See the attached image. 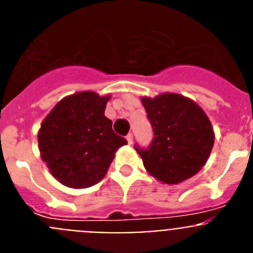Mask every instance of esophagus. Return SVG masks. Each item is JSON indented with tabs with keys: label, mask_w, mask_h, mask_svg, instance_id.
<instances>
[{
	"label": "esophagus",
	"mask_w": 253,
	"mask_h": 253,
	"mask_svg": "<svg viewBox=\"0 0 253 253\" xmlns=\"http://www.w3.org/2000/svg\"><path fill=\"white\" fill-rule=\"evenodd\" d=\"M126 140H128L129 144H131V143H133V134L129 133L128 135H126Z\"/></svg>",
	"instance_id": "obj_1"
}]
</instances>
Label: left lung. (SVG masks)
<instances>
[{
	"mask_svg": "<svg viewBox=\"0 0 253 253\" xmlns=\"http://www.w3.org/2000/svg\"><path fill=\"white\" fill-rule=\"evenodd\" d=\"M142 104L154 137L147 148H134L147 171L165 184H180L198 173L214 144L213 128L200 106L176 93L143 97Z\"/></svg>",
	"mask_w": 253,
	"mask_h": 253,
	"instance_id": "left-lung-1",
	"label": "left lung"
}]
</instances>
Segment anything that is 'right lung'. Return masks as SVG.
<instances>
[{"label": "right lung", "instance_id": "obj_1", "mask_svg": "<svg viewBox=\"0 0 253 253\" xmlns=\"http://www.w3.org/2000/svg\"><path fill=\"white\" fill-rule=\"evenodd\" d=\"M109 96L78 92L58 102L38 134L40 154L50 173L73 189L96 185L106 175L116 149L126 144L105 116Z\"/></svg>", "mask_w": 253, "mask_h": 253}]
</instances>
